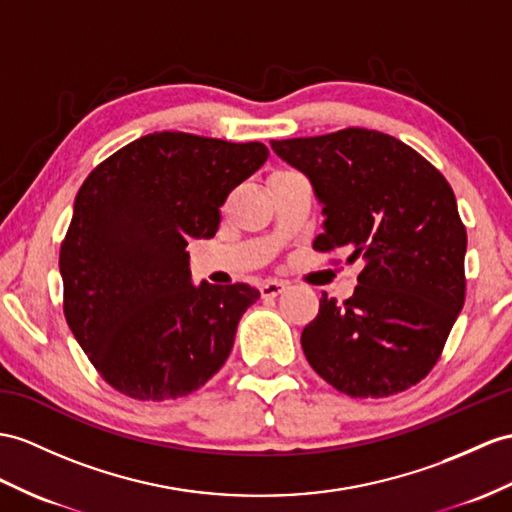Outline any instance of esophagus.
I'll use <instances>...</instances> for the list:
<instances>
[{
    "label": "esophagus",
    "instance_id": "esophagus-1",
    "mask_svg": "<svg viewBox=\"0 0 512 512\" xmlns=\"http://www.w3.org/2000/svg\"><path fill=\"white\" fill-rule=\"evenodd\" d=\"M284 289H286L284 282H265L263 286H260V295H263V299H273L280 293H284Z\"/></svg>",
    "mask_w": 512,
    "mask_h": 512
}]
</instances>
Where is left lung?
Returning <instances> with one entry per match:
<instances>
[{
  "label": "left lung",
  "mask_w": 512,
  "mask_h": 512,
  "mask_svg": "<svg viewBox=\"0 0 512 512\" xmlns=\"http://www.w3.org/2000/svg\"><path fill=\"white\" fill-rule=\"evenodd\" d=\"M271 149L304 173L323 206L313 247H347V263L365 265L343 304L321 295L302 332L310 367L352 397L410 389L436 365L465 304L467 232L452 186L413 147L376 130Z\"/></svg>",
  "instance_id": "obj_1"
}]
</instances>
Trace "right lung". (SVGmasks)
I'll list each match as a JSON object with an SVG mask.
<instances>
[{
	"instance_id": "obj_1",
	"label": "right lung",
	"mask_w": 512,
	"mask_h": 512,
	"mask_svg": "<svg viewBox=\"0 0 512 512\" xmlns=\"http://www.w3.org/2000/svg\"><path fill=\"white\" fill-rule=\"evenodd\" d=\"M267 158L263 143L154 132L84 180L60 247L65 317L112 389L176 400L226 363L260 293L193 284L186 245L213 239L223 202Z\"/></svg>"
}]
</instances>
